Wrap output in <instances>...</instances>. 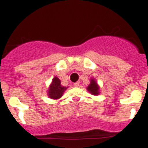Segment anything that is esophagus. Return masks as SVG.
<instances>
[{"label": "esophagus", "mask_w": 148, "mask_h": 148, "mask_svg": "<svg viewBox=\"0 0 148 148\" xmlns=\"http://www.w3.org/2000/svg\"><path fill=\"white\" fill-rule=\"evenodd\" d=\"M79 86V82L77 81V82H76V83H74V87H78Z\"/></svg>", "instance_id": "esophagus-1"}]
</instances>
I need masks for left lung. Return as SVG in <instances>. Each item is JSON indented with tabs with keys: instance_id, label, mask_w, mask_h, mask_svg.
Returning a JSON list of instances; mask_svg holds the SVG:
<instances>
[{
	"instance_id": "left-lung-1",
	"label": "left lung",
	"mask_w": 148,
	"mask_h": 148,
	"mask_svg": "<svg viewBox=\"0 0 148 148\" xmlns=\"http://www.w3.org/2000/svg\"><path fill=\"white\" fill-rule=\"evenodd\" d=\"M87 90L93 95H98L100 94V87L94 78L90 79V84L87 87Z\"/></svg>"
}]
</instances>
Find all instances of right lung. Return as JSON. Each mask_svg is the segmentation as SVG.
Here are the masks:
<instances>
[{
    "mask_svg": "<svg viewBox=\"0 0 148 148\" xmlns=\"http://www.w3.org/2000/svg\"><path fill=\"white\" fill-rule=\"evenodd\" d=\"M68 87L62 86L61 85V81L58 77H53L52 79V83L50 85V87L48 88V96L51 99H59L62 96L64 92L67 89Z\"/></svg>",
    "mask_w": 148,
    "mask_h": 148,
    "instance_id": "add662e5",
    "label": "right lung"
}]
</instances>
